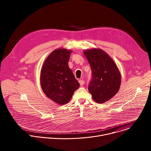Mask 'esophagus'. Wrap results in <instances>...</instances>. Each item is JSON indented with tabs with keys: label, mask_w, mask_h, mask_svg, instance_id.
<instances>
[{
	"label": "esophagus",
	"mask_w": 151,
	"mask_h": 151,
	"mask_svg": "<svg viewBox=\"0 0 151 151\" xmlns=\"http://www.w3.org/2000/svg\"><path fill=\"white\" fill-rule=\"evenodd\" d=\"M79 84H80V85L81 86H82L83 84H84V81L83 80H81V79H80V80H79Z\"/></svg>",
	"instance_id": "obj_1"
}]
</instances>
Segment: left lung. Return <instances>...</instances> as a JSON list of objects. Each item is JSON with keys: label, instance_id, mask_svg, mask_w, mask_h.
<instances>
[{"label": "left lung", "instance_id": "left-lung-1", "mask_svg": "<svg viewBox=\"0 0 151 151\" xmlns=\"http://www.w3.org/2000/svg\"><path fill=\"white\" fill-rule=\"evenodd\" d=\"M92 70V80L88 90L94 101L103 103L111 99L118 92L121 75L114 60L99 48L83 51Z\"/></svg>", "mask_w": 151, "mask_h": 151}]
</instances>
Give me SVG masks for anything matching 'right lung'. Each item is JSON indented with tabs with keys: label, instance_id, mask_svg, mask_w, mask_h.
I'll use <instances>...</instances> for the list:
<instances>
[{
	"label": "right lung",
	"instance_id": "add662e5",
	"mask_svg": "<svg viewBox=\"0 0 151 151\" xmlns=\"http://www.w3.org/2000/svg\"><path fill=\"white\" fill-rule=\"evenodd\" d=\"M72 52L64 48L54 50L44 61L40 70L42 91L60 105L68 103L79 87V83L68 65Z\"/></svg>",
	"mask_w": 151,
	"mask_h": 151
}]
</instances>
